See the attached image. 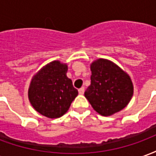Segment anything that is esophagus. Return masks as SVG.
<instances>
[{
  "label": "esophagus",
  "instance_id": "34e87169",
  "mask_svg": "<svg viewBox=\"0 0 156 156\" xmlns=\"http://www.w3.org/2000/svg\"><path fill=\"white\" fill-rule=\"evenodd\" d=\"M84 91H85V88L83 87H82L81 88H79L78 89V93H79V94H84Z\"/></svg>",
  "mask_w": 156,
  "mask_h": 156
}]
</instances>
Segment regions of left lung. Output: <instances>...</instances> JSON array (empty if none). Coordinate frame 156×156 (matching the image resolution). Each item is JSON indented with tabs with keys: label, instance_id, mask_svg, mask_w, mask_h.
I'll use <instances>...</instances> for the list:
<instances>
[{
	"label": "left lung",
	"instance_id": "left-lung-1",
	"mask_svg": "<svg viewBox=\"0 0 156 156\" xmlns=\"http://www.w3.org/2000/svg\"><path fill=\"white\" fill-rule=\"evenodd\" d=\"M91 84L84 95L95 111L109 116L125 108L134 87L129 76L113 62L99 58L91 66Z\"/></svg>",
	"mask_w": 156,
	"mask_h": 156
}]
</instances>
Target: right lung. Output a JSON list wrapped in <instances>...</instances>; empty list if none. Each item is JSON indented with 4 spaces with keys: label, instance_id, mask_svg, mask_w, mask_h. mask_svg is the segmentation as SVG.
<instances>
[{
    "label": "right lung",
    "instance_id": "1",
    "mask_svg": "<svg viewBox=\"0 0 156 156\" xmlns=\"http://www.w3.org/2000/svg\"><path fill=\"white\" fill-rule=\"evenodd\" d=\"M68 65L53 61L41 68L32 78L28 98L36 111L55 119L67 113L78 90L67 77Z\"/></svg>",
    "mask_w": 156,
    "mask_h": 156
}]
</instances>
